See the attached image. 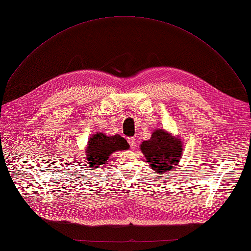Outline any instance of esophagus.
<instances>
[{
  "label": "esophagus",
  "instance_id": "esophagus-1",
  "mask_svg": "<svg viewBox=\"0 0 251 251\" xmlns=\"http://www.w3.org/2000/svg\"><path fill=\"white\" fill-rule=\"evenodd\" d=\"M128 143H129L130 147H131V149H134L136 147V138L135 137H129Z\"/></svg>",
  "mask_w": 251,
  "mask_h": 251
}]
</instances>
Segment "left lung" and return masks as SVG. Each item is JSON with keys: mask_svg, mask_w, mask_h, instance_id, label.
<instances>
[{"mask_svg": "<svg viewBox=\"0 0 251 251\" xmlns=\"http://www.w3.org/2000/svg\"><path fill=\"white\" fill-rule=\"evenodd\" d=\"M140 150L151 169L164 174L178 165L183 151L181 139L163 129H156L150 139L143 141Z\"/></svg>", "mask_w": 251, "mask_h": 251, "instance_id": "8db88e82", "label": "left lung"}]
</instances>
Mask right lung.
I'll return each instance as SVG.
<instances>
[{"instance_id":"1","label":"right lung","mask_w":251,"mask_h":251,"mask_svg":"<svg viewBox=\"0 0 251 251\" xmlns=\"http://www.w3.org/2000/svg\"><path fill=\"white\" fill-rule=\"evenodd\" d=\"M128 149L129 145L127 140L119 134L106 136L104 133L97 132L88 140L85 156L89 167L99 168L100 165L105 164L112 152Z\"/></svg>"}]
</instances>
